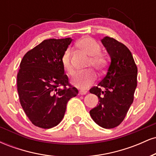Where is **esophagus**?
Returning <instances> with one entry per match:
<instances>
[{
	"label": "esophagus",
	"instance_id": "1",
	"mask_svg": "<svg viewBox=\"0 0 156 156\" xmlns=\"http://www.w3.org/2000/svg\"><path fill=\"white\" fill-rule=\"evenodd\" d=\"M87 93V91H83V90H80L79 92V94L80 95H83V94H86Z\"/></svg>",
	"mask_w": 156,
	"mask_h": 156
}]
</instances>
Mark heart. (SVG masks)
I'll use <instances>...</instances> for the list:
<instances>
[{
  "mask_svg": "<svg viewBox=\"0 0 156 156\" xmlns=\"http://www.w3.org/2000/svg\"><path fill=\"white\" fill-rule=\"evenodd\" d=\"M77 46L81 51L85 52L89 56L88 67H92L98 73H102L106 67L108 61L105 54L101 53L100 44L91 37H87L80 39L77 42ZM62 67L69 76H73L76 73L74 66L72 63L70 48L66 49L61 58ZM96 76L92 71L88 70L80 73L73 78V82L76 87L80 89H87L94 83Z\"/></svg>",
  "mask_w": 156,
  "mask_h": 156,
  "instance_id": "b5f03b06",
  "label": "heart"
}]
</instances>
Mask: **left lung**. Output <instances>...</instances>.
Instances as JSON below:
<instances>
[{
	"instance_id": "obj_1",
	"label": "left lung",
	"mask_w": 156,
	"mask_h": 156,
	"mask_svg": "<svg viewBox=\"0 0 156 156\" xmlns=\"http://www.w3.org/2000/svg\"><path fill=\"white\" fill-rule=\"evenodd\" d=\"M111 56L106 74L89 92L98 97L99 103L89 112L98 125L114 128L124 120L134 98L137 86V67L131 53L117 39L101 40Z\"/></svg>"
}]
</instances>
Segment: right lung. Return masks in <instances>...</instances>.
Here are the masks:
<instances>
[{
	"instance_id": "1",
	"label": "right lung",
	"mask_w": 156,
	"mask_h": 156,
	"mask_svg": "<svg viewBox=\"0 0 156 156\" xmlns=\"http://www.w3.org/2000/svg\"><path fill=\"white\" fill-rule=\"evenodd\" d=\"M70 38L42 41L23 56L17 76L21 106L32 124L48 129L63 119L68 101L78 94L64 74L61 58Z\"/></svg>"
}]
</instances>
